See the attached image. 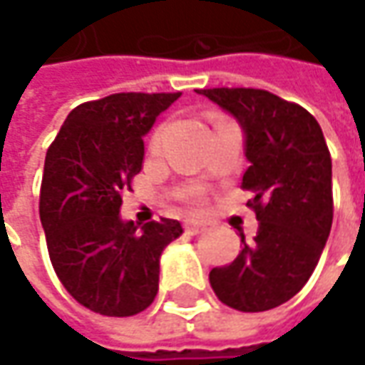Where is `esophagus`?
I'll use <instances>...</instances> for the list:
<instances>
[{
    "label": "esophagus",
    "instance_id": "1",
    "mask_svg": "<svg viewBox=\"0 0 365 365\" xmlns=\"http://www.w3.org/2000/svg\"><path fill=\"white\" fill-rule=\"evenodd\" d=\"M183 228H185L187 234H200L206 230V224L200 220H194V218H187V220L183 222Z\"/></svg>",
    "mask_w": 365,
    "mask_h": 365
}]
</instances>
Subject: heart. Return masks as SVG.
<instances>
[{
    "mask_svg": "<svg viewBox=\"0 0 365 365\" xmlns=\"http://www.w3.org/2000/svg\"><path fill=\"white\" fill-rule=\"evenodd\" d=\"M161 137H163V129H155L153 135H151V139H149V149H151V151L159 149V145H161Z\"/></svg>",
    "mask_w": 365,
    "mask_h": 365,
    "instance_id": "obj_1",
    "label": "heart"
}]
</instances>
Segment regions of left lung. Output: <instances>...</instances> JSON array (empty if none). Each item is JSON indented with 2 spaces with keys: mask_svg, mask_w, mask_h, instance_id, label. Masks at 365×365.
Wrapping results in <instances>:
<instances>
[{
  "mask_svg": "<svg viewBox=\"0 0 365 365\" xmlns=\"http://www.w3.org/2000/svg\"><path fill=\"white\" fill-rule=\"evenodd\" d=\"M232 113L246 135L242 190L257 214L258 232L226 267L210 270L224 305L258 313L295 297L319 262L331 230V155L319 123L297 103L260 88H204Z\"/></svg>",
  "mask_w": 365,
  "mask_h": 365,
  "instance_id": "1",
  "label": "left lung"
}]
</instances>
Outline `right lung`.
Segmentation results:
<instances>
[{
  "mask_svg": "<svg viewBox=\"0 0 365 365\" xmlns=\"http://www.w3.org/2000/svg\"><path fill=\"white\" fill-rule=\"evenodd\" d=\"M182 93H117L82 103L48 147L40 220L60 283L82 307L131 317L153 303L159 257L178 220L123 222V194L143 168V135Z\"/></svg>",
  "mask_w": 365,
  "mask_h": 365,
  "instance_id": "add662e5",
  "label": "right lung"
}]
</instances>
